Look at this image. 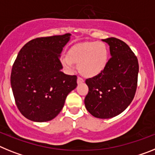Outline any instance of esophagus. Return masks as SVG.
I'll list each match as a JSON object with an SVG mask.
<instances>
[{
	"label": "esophagus",
	"instance_id": "1",
	"mask_svg": "<svg viewBox=\"0 0 155 155\" xmlns=\"http://www.w3.org/2000/svg\"><path fill=\"white\" fill-rule=\"evenodd\" d=\"M83 82H84V79H83L82 77H80V76H78V78H77L78 84H81V83H83Z\"/></svg>",
	"mask_w": 155,
	"mask_h": 155
}]
</instances>
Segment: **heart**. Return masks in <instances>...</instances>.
<instances>
[{
    "instance_id": "b5f03b06",
    "label": "heart",
    "mask_w": 155,
    "mask_h": 155,
    "mask_svg": "<svg viewBox=\"0 0 155 155\" xmlns=\"http://www.w3.org/2000/svg\"><path fill=\"white\" fill-rule=\"evenodd\" d=\"M107 62V51L101 42H85L75 46L68 51V57L61 58L65 68L72 70L74 63L79 64V70L88 77L97 76L104 69Z\"/></svg>"
}]
</instances>
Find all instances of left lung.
Returning a JSON list of instances; mask_svg holds the SVG:
<instances>
[{
	"label": "left lung",
	"instance_id": "obj_1",
	"mask_svg": "<svg viewBox=\"0 0 155 155\" xmlns=\"http://www.w3.org/2000/svg\"><path fill=\"white\" fill-rule=\"evenodd\" d=\"M103 41L109 45L111 58L100 74L86 79L89 91L84 103L93 116L110 118L125 111L134 99L139 64L135 54L122 40L109 37Z\"/></svg>",
	"mask_w": 155,
	"mask_h": 155
}]
</instances>
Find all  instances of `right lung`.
Listing matches in <instances>:
<instances>
[{"label": "right lung", "mask_w": 155, "mask_h": 155, "mask_svg": "<svg viewBox=\"0 0 155 155\" xmlns=\"http://www.w3.org/2000/svg\"><path fill=\"white\" fill-rule=\"evenodd\" d=\"M70 33L37 37L21 48L12 65L11 85L16 106L31 121L47 122L63 108L77 76L61 71L60 54Z\"/></svg>", "instance_id": "obj_1"}]
</instances>
